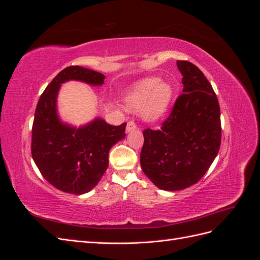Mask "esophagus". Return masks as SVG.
<instances>
[{
	"label": "esophagus",
	"mask_w": 260,
	"mask_h": 260,
	"mask_svg": "<svg viewBox=\"0 0 260 260\" xmlns=\"http://www.w3.org/2000/svg\"><path fill=\"white\" fill-rule=\"evenodd\" d=\"M137 129V123L133 121V120H130L128 121L127 123V128H125V130H127V132H130V131H133Z\"/></svg>",
	"instance_id": "esophagus-1"
}]
</instances>
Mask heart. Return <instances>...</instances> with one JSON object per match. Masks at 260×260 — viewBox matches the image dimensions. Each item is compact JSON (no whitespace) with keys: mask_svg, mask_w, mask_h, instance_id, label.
<instances>
[{"mask_svg":"<svg viewBox=\"0 0 260 260\" xmlns=\"http://www.w3.org/2000/svg\"><path fill=\"white\" fill-rule=\"evenodd\" d=\"M171 94V88L167 83H160L158 78H147L132 89L125 103L135 111L143 108V116L146 119L154 120L166 111Z\"/></svg>","mask_w":260,"mask_h":260,"instance_id":"1","label":"heart"}]
</instances>
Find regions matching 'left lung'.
Returning <instances> with one entry per match:
<instances>
[{
  "mask_svg": "<svg viewBox=\"0 0 260 260\" xmlns=\"http://www.w3.org/2000/svg\"><path fill=\"white\" fill-rule=\"evenodd\" d=\"M183 93L158 130L146 128L141 167L161 190L179 191L199 182L221 143L220 107L216 93L201 69L178 60Z\"/></svg>",
  "mask_w": 260,
  "mask_h": 260,
  "instance_id": "1",
  "label": "left lung"
}]
</instances>
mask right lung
I'll list each match as a JSON object with an SVG mask.
<instances>
[{
  "label": "right lung",
  "mask_w": 260,
  "mask_h": 260,
  "mask_svg": "<svg viewBox=\"0 0 260 260\" xmlns=\"http://www.w3.org/2000/svg\"><path fill=\"white\" fill-rule=\"evenodd\" d=\"M105 76L69 66L54 78L39 99L31 135V155L43 178L58 190L83 194L95 186L108 167L111 147L125 137V122L112 125L95 119L82 128L62 124L56 114L60 83L80 80L100 85Z\"/></svg>",
  "instance_id": "add662e5"
}]
</instances>
